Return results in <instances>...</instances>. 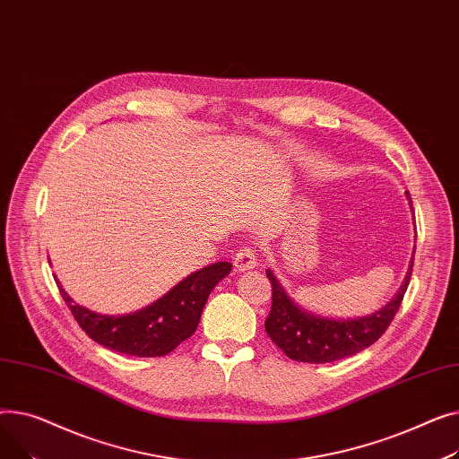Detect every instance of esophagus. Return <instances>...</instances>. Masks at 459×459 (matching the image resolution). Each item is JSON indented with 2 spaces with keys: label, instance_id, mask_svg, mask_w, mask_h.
Segmentation results:
<instances>
[{
  "label": "esophagus",
  "instance_id": "obj_1",
  "mask_svg": "<svg viewBox=\"0 0 459 459\" xmlns=\"http://www.w3.org/2000/svg\"><path fill=\"white\" fill-rule=\"evenodd\" d=\"M233 264L237 271H250V268H255L257 264V254L254 250V247H242L240 250H237V254L233 255Z\"/></svg>",
  "mask_w": 459,
  "mask_h": 459
}]
</instances>
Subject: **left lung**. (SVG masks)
<instances>
[{"label":"left lung","mask_w":459,"mask_h":459,"mask_svg":"<svg viewBox=\"0 0 459 459\" xmlns=\"http://www.w3.org/2000/svg\"><path fill=\"white\" fill-rule=\"evenodd\" d=\"M406 195L410 196V193ZM411 273L413 259L400 290L380 311L358 318H328L296 306L268 268L266 278L273 285V307L264 320V330L283 354L294 361L330 363L354 356L385 333L406 294Z\"/></svg>","instance_id":"obj_1"}]
</instances>
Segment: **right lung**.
<instances>
[{"label": "right lung", "instance_id": "add662e5", "mask_svg": "<svg viewBox=\"0 0 459 459\" xmlns=\"http://www.w3.org/2000/svg\"><path fill=\"white\" fill-rule=\"evenodd\" d=\"M230 271L231 263L228 261L212 263L186 276L157 302L118 316L94 313L74 304L57 278L56 281L77 325L92 341L120 354L157 358L170 354L196 332L211 290Z\"/></svg>", "mask_w": 459, "mask_h": 459}]
</instances>
